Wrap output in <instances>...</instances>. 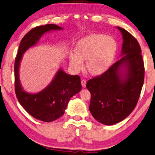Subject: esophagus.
<instances>
[{
  "label": "esophagus",
  "instance_id": "obj_1",
  "mask_svg": "<svg viewBox=\"0 0 155 155\" xmlns=\"http://www.w3.org/2000/svg\"><path fill=\"white\" fill-rule=\"evenodd\" d=\"M81 85H82L83 87H86V81L84 80V79H82L81 80Z\"/></svg>",
  "mask_w": 155,
  "mask_h": 155
}]
</instances>
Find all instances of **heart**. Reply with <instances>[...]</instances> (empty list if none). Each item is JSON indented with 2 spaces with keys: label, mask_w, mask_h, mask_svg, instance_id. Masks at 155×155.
<instances>
[{
  "label": "heart",
  "mask_w": 155,
  "mask_h": 155,
  "mask_svg": "<svg viewBox=\"0 0 155 155\" xmlns=\"http://www.w3.org/2000/svg\"><path fill=\"white\" fill-rule=\"evenodd\" d=\"M118 45L111 36L102 34H91L78 41L75 51L70 56L74 70H81L83 60H87V70L93 75H101L111 67L117 55Z\"/></svg>",
  "instance_id": "1"
}]
</instances>
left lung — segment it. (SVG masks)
Returning a JSON list of instances; mask_svg holds the SVG:
<instances>
[{"label": "left lung", "instance_id": "1", "mask_svg": "<svg viewBox=\"0 0 155 155\" xmlns=\"http://www.w3.org/2000/svg\"><path fill=\"white\" fill-rule=\"evenodd\" d=\"M117 28L124 40L121 58L86 84L91 93V114L107 126L121 122L133 111L144 81V64L138 41L126 29Z\"/></svg>", "mask_w": 155, "mask_h": 155}]
</instances>
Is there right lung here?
Instances as JSON below:
<instances>
[{"instance_id": "add662e5", "label": "right lung", "mask_w": 155, "mask_h": 155, "mask_svg": "<svg viewBox=\"0 0 155 155\" xmlns=\"http://www.w3.org/2000/svg\"><path fill=\"white\" fill-rule=\"evenodd\" d=\"M54 24L38 26L27 33L22 39L14 63L15 92L23 108L35 119L45 122L55 121L65 113L70 99L81 90V78L78 75L68 74L60 68L50 84L37 93L23 90L19 78V69L23 54L38 43L44 34L61 30Z\"/></svg>"}]
</instances>
